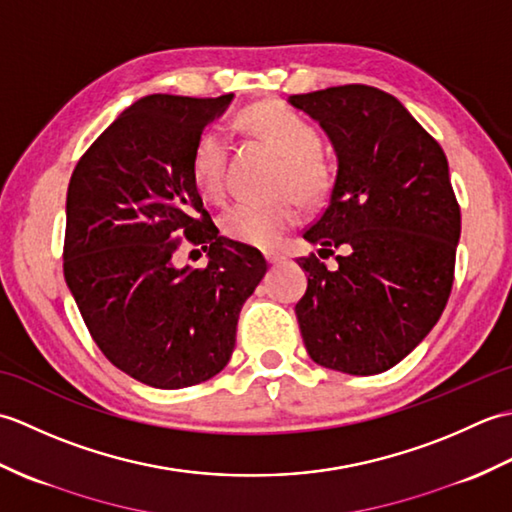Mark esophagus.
<instances>
[{
  "mask_svg": "<svg viewBox=\"0 0 512 512\" xmlns=\"http://www.w3.org/2000/svg\"><path fill=\"white\" fill-rule=\"evenodd\" d=\"M266 259H268V264H281V262H284V255H281V253H277V250H266Z\"/></svg>",
  "mask_w": 512,
  "mask_h": 512,
  "instance_id": "obj_1",
  "label": "esophagus"
}]
</instances>
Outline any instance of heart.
<instances>
[{
	"instance_id": "b5f03b06",
	"label": "heart",
	"mask_w": 512,
	"mask_h": 512,
	"mask_svg": "<svg viewBox=\"0 0 512 512\" xmlns=\"http://www.w3.org/2000/svg\"><path fill=\"white\" fill-rule=\"evenodd\" d=\"M239 121L281 156L277 191H295L306 200H317L328 191L332 171L328 160L321 156L317 127L308 118L281 103H259L246 107ZM226 165L228 140L224 129L209 127L198 136L191 151V178L204 198H222ZM297 220L299 202L284 193L273 200H239L231 204L222 215V231L235 242L270 246Z\"/></svg>"
}]
</instances>
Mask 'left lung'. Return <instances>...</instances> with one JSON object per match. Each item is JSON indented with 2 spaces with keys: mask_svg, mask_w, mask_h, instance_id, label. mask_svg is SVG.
I'll return each instance as SVG.
<instances>
[{
  "mask_svg": "<svg viewBox=\"0 0 512 512\" xmlns=\"http://www.w3.org/2000/svg\"><path fill=\"white\" fill-rule=\"evenodd\" d=\"M328 134L339 169L328 206L303 237L319 256L343 247L330 271L299 257L308 290L295 306L314 363L352 376L387 372L447 306L460 206L449 162L405 105L369 85L290 96Z\"/></svg>",
  "mask_w": 512,
  "mask_h": 512,
  "instance_id": "obj_1",
  "label": "left lung"
}]
</instances>
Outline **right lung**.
Listing matches in <instances>:
<instances>
[{
    "mask_svg": "<svg viewBox=\"0 0 512 512\" xmlns=\"http://www.w3.org/2000/svg\"><path fill=\"white\" fill-rule=\"evenodd\" d=\"M231 101L149 94L94 140L70 178L65 284L107 361L156 389L222 372L239 310L268 270L257 248L220 235L191 178L195 140ZM178 234L210 264L180 269Z\"/></svg>",
    "mask_w": 512,
    "mask_h": 512,
    "instance_id": "add662e5",
    "label": "right lung"
}]
</instances>
